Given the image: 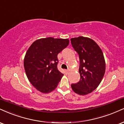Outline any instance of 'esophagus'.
Wrapping results in <instances>:
<instances>
[{
    "label": "esophagus",
    "instance_id": "esophagus-1",
    "mask_svg": "<svg viewBox=\"0 0 124 124\" xmlns=\"http://www.w3.org/2000/svg\"><path fill=\"white\" fill-rule=\"evenodd\" d=\"M65 72H66V74H69L70 72V70L69 69H67V70H65Z\"/></svg>",
    "mask_w": 124,
    "mask_h": 124
}]
</instances>
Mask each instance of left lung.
<instances>
[{"mask_svg": "<svg viewBox=\"0 0 124 124\" xmlns=\"http://www.w3.org/2000/svg\"><path fill=\"white\" fill-rule=\"evenodd\" d=\"M71 44L80 59V79L71 85L74 92L87 95L98 87L105 73L106 64L101 48L93 40L83 36L72 38Z\"/></svg>", "mask_w": 124, "mask_h": 124, "instance_id": "8db88e82", "label": "left lung"}]
</instances>
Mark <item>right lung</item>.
Masks as SVG:
<instances>
[{
	"mask_svg": "<svg viewBox=\"0 0 124 124\" xmlns=\"http://www.w3.org/2000/svg\"><path fill=\"white\" fill-rule=\"evenodd\" d=\"M69 44V40L47 38L36 40L25 54L24 68L32 85L42 93L53 91L63 74L58 70V54Z\"/></svg>",
	"mask_w": 124,
	"mask_h": 124,
	"instance_id": "obj_1",
	"label": "right lung"
}]
</instances>
